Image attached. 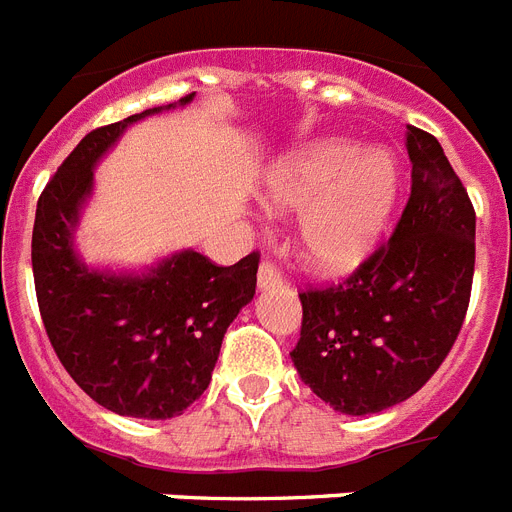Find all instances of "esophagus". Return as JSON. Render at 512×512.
I'll return each instance as SVG.
<instances>
[{"instance_id":"1","label":"esophagus","mask_w":512,"mask_h":512,"mask_svg":"<svg viewBox=\"0 0 512 512\" xmlns=\"http://www.w3.org/2000/svg\"><path fill=\"white\" fill-rule=\"evenodd\" d=\"M282 272L277 264H272V261H264L259 267V288H277V285H282Z\"/></svg>"}]
</instances>
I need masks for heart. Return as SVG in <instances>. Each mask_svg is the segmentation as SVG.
Returning a JSON list of instances; mask_svg holds the SVG:
<instances>
[{
    "instance_id": "1",
    "label": "heart",
    "mask_w": 512,
    "mask_h": 512,
    "mask_svg": "<svg viewBox=\"0 0 512 512\" xmlns=\"http://www.w3.org/2000/svg\"><path fill=\"white\" fill-rule=\"evenodd\" d=\"M402 169L383 147L320 140L282 158L264 182L272 211L301 216L298 248L325 272L349 269L375 248L394 214Z\"/></svg>"
}]
</instances>
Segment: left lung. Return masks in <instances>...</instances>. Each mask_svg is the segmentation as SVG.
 <instances>
[{"instance_id": "obj_1", "label": "left lung", "mask_w": 512, "mask_h": 512, "mask_svg": "<svg viewBox=\"0 0 512 512\" xmlns=\"http://www.w3.org/2000/svg\"><path fill=\"white\" fill-rule=\"evenodd\" d=\"M410 200L394 235L338 285L298 293L290 351L306 386L343 415L410 399L455 346L476 267V211L433 134L407 126Z\"/></svg>"}]
</instances>
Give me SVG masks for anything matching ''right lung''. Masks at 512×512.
I'll return each mask as SVG.
<instances>
[{"label": "right lung", "instance_id": "right-lung-1", "mask_svg": "<svg viewBox=\"0 0 512 512\" xmlns=\"http://www.w3.org/2000/svg\"><path fill=\"white\" fill-rule=\"evenodd\" d=\"M192 94L166 105H187ZM142 110L89 132L36 203L31 264L44 330L84 394L116 415L177 418L211 383L230 322L256 293L259 253L216 267L179 251L145 275L89 269L73 248L92 171Z\"/></svg>", "mask_w": 512, "mask_h": 512}]
</instances>
